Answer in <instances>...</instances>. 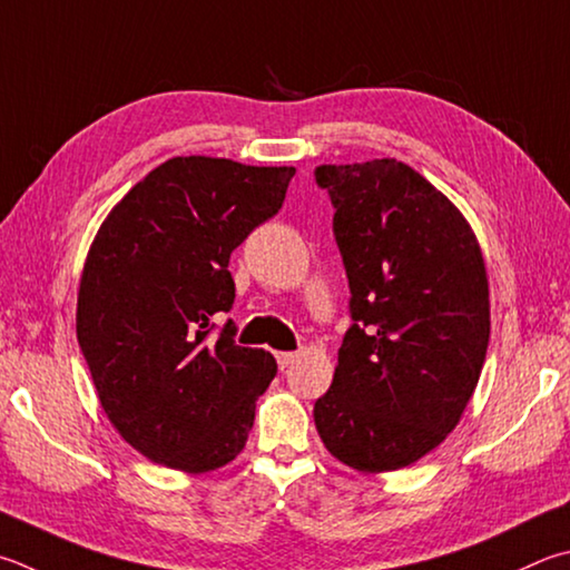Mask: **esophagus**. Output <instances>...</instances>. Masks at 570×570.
Masks as SVG:
<instances>
[{"label": "esophagus", "mask_w": 570, "mask_h": 570, "mask_svg": "<svg viewBox=\"0 0 570 570\" xmlns=\"http://www.w3.org/2000/svg\"><path fill=\"white\" fill-rule=\"evenodd\" d=\"M298 358V354H294V351H278L276 354V361H278V368H288L294 364V361Z\"/></svg>", "instance_id": "obj_1"}]
</instances>
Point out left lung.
Masks as SVG:
<instances>
[{
  "label": "left lung",
  "mask_w": 570,
  "mask_h": 570,
  "mask_svg": "<svg viewBox=\"0 0 570 570\" xmlns=\"http://www.w3.org/2000/svg\"><path fill=\"white\" fill-rule=\"evenodd\" d=\"M351 318L314 421L361 473L416 463L456 429L491 336L479 239L446 194L396 159L321 164Z\"/></svg>",
  "instance_id": "left-lung-1"
}]
</instances>
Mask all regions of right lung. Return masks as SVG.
<instances>
[{
  "mask_svg": "<svg viewBox=\"0 0 570 570\" xmlns=\"http://www.w3.org/2000/svg\"><path fill=\"white\" fill-rule=\"evenodd\" d=\"M294 167L219 157L159 164L101 222L77 294V338L111 426L184 473L239 456L256 399L276 376L264 348L234 344L229 256L282 209Z\"/></svg>",
  "mask_w": 570,
  "mask_h": 570,
  "instance_id": "right-lung-1",
  "label": "right lung"
}]
</instances>
